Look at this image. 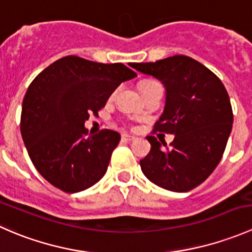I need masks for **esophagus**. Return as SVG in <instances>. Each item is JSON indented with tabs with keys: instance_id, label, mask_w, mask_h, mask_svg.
Here are the masks:
<instances>
[{
	"instance_id": "34e87169",
	"label": "esophagus",
	"mask_w": 252,
	"mask_h": 252,
	"mask_svg": "<svg viewBox=\"0 0 252 252\" xmlns=\"http://www.w3.org/2000/svg\"><path fill=\"white\" fill-rule=\"evenodd\" d=\"M122 139H123V140H126V141H133V140H135V136L129 135V134H123V135H122Z\"/></svg>"
}]
</instances>
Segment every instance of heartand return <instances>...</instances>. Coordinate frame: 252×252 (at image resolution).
<instances>
[{
    "mask_svg": "<svg viewBox=\"0 0 252 252\" xmlns=\"http://www.w3.org/2000/svg\"><path fill=\"white\" fill-rule=\"evenodd\" d=\"M152 83H155V81H151V80H145V81H142V83H140V90L142 91L145 88H147V86H149V85H151Z\"/></svg>",
    "mask_w": 252,
    "mask_h": 252,
    "instance_id": "heart-1",
    "label": "heart"
}]
</instances>
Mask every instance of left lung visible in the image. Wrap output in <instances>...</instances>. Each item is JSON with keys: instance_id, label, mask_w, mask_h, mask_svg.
I'll use <instances>...</instances> for the list:
<instances>
[{"instance_id": "obj_1", "label": "left lung", "mask_w": 252, "mask_h": 252, "mask_svg": "<svg viewBox=\"0 0 252 252\" xmlns=\"http://www.w3.org/2000/svg\"><path fill=\"white\" fill-rule=\"evenodd\" d=\"M131 68L158 79L166 89V105L155 131L174 134L171 147L155 136L140 161L142 173L154 184L185 192L207 179L220 163L233 126L229 96L220 78L188 56L177 55Z\"/></svg>"}]
</instances>
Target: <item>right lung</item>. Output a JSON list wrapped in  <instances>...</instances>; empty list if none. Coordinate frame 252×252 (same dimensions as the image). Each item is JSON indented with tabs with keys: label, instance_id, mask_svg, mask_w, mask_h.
<instances>
[{
	"label": "right lung",
	"instance_id": "add662e5",
	"mask_svg": "<svg viewBox=\"0 0 252 252\" xmlns=\"http://www.w3.org/2000/svg\"><path fill=\"white\" fill-rule=\"evenodd\" d=\"M135 77L122 63L67 56L32 81L23 100L20 133L32 164L53 187L79 192L105 175L121 135L103 129L85 138L84 123L105 107L123 81Z\"/></svg>",
	"mask_w": 252,
	"mask_h": 252
}]
</instances>
